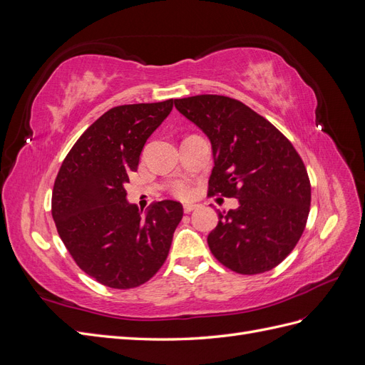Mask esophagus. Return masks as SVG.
<instances>
[{
	"label": "esophagus",
	"mask_w": 365,
	"mask_h": 365,
	"mask_svg": "<svg viewBox=\"0 0 365 365\" xmlns=\"http://www.w3.org/2000/svg\"><path fill=\"white\" fill-rule=\"evenodd\" d=\"M196 208H197V205H196V204H190V202L184 204V212H185V213H192L193 210H196Z\"/></svg>",
	"instance_id": "1"
}]
</instances>
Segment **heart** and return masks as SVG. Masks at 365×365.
Segmentation results:
<instances>
[{"instance_id":"b5f03b06","label":"heart","mask_w":365,"mask_h":365,"mask_svg":"<svg viewBox=\"0 0 365 365\" xmlns=\"http://www.w3.org/2000/svg\"><path fill=\"white\" fill-rule=\"evenodd\" d=\"M173 192H175V195H178V196H181V197H187V196H190L192 189H190L189 184H185V182H176V184L173 185Z\"/></svg>"}]
</instances>
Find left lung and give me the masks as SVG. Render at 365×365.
I'll return each mask as SVG.
<instances>
[{
    "label": "left lung",
    "instance_id": "left-lung-1",
    "mask_svg": "<svg viewBox=\"0 0 365 365\" xmlns=\"http://www.w3.org/2000/svg\"><path fill=\"white\" fill-rule=\"evenodd\" d=\"M175 108L212 145L208 193L236 197L239 207L217 210L207 242L213 256L239 274L269 271L302 237L311 207V182L291 141L235 98L202 94L176 98Z\"/></svg>",
    "mask_w": 365,
    "mask_h": 365
}]
</instances>
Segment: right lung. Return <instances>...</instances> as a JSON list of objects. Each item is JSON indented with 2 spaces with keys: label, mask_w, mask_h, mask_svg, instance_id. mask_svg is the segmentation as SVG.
Segmentation results:
<instances>
[{
  "label": "right lung",
  "mask_w": 365,
  "mask_h": 365,
  "mask_svg": "<svg viewBox=\"0 0 365 365\" xmlns=\"http://www.w3.org/2000/svg\"><path fill=\"white\" fill-rule=\"evenodd\" d=\"M173 103L109 109L76 141L54 181L51 215L63 245L77 267L109 288H135L153 277L182 219L181 202L170 200L153 202L143 215L125 189Z\"/></svg>",
  "instance_id": "1"
}]
</instances>
